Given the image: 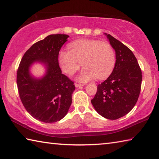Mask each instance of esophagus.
Segmentation results:
<instances>
[{
    "label": "esophagus",
    "mask_w": 159,
    "mask_h": 159,
    "mask_svg": "<svg viewBox=\"0 0 159 159\" xmlns=\"http://www.w3.org/2000/svg\"><path fill=\"white\" fill-rule=\"evenodd\" d=\"M83 84H79V83H75V86H76V88H79V87H81L83 86Z\"/></svg>",
    "instance_id": "1"
}]
</instances>
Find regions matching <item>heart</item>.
Here are the masks:
<instances>
[{"instance_id":"heart-1","label":"heart","mask_w":159,"mask_h":159,"mask_svg":"<svg viewBox=\"0 0 159 159\" xmlns=\"http://www.w3.org/2000/svg\"><path fill=\"white\" fill-rule=\"evenodd\" d=\"M69 50H61L59 64L62 71L73 75L81 66L84 67L78 77L86 82L96 78L104 79L111 74L116 64V55L111 45L99 40L82 39L69 45Z\"/></svg>"}]
</instances>
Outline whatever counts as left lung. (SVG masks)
<instances>
[{"mask_svg": "<svg viewBox=\"0 0 159 159\" xmlns=\"http://www.w3.org/2000/svg\"><path fill=\"white\" fill-rule=\"evenodd\" d=\"M106 35L115 50L116 61L108 79L98 85L91 103L102 116L116 120L128 114L135 105L142 75L133 52L110 34Z\"/></svg>", "mask_w": 159, "mask_h": 159, "instance_id": "8db88e82", "label": "left lung"}]
</instances>
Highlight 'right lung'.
Instances as JSON below:
<instances>
[{
	"instance_id": "add662e5",
	"label": "right lung",
	"mask_w": 159,
	"mask_h": 159,
	"mask_svg": "<svg viewBox=\"0 0 159 159\" xmlns=\"http://www.w3.org/2000/svg\"><path fill=\"white\" fill-rule=\"evenodd\" d=\"M68 35L52 34L34 43L21 58L17 71L19 95L31 116L52 123L60 120L69 111L74 83L61 74L58 55ZM39 61L47 66V74L40 80L32 77L29 67Z\"/></svg>"
}]
</instances>
